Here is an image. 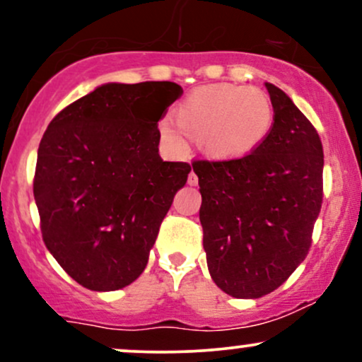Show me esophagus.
I'll return each instance as SVG.
<instances>
[{
  "mask_svg": "<svg viewBox=\"0 0 362 362\" xmlns=\"http://www.w3.org/2000/svg\"><path fill=\"white\" fill-rule=\"evenodd\" d=\"M187 180H189V184H190V185H197L199 178H197V175H195V172H194V170H192V172L189 173V178H187Z\"/></svg>",
  "mask_w": 362,
  "mask_h": 362,
  "instance_id": "obj_1",
  "label": "esophagus"
}]
</instances>
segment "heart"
<instances>
[{"mask_svg":"<svg viewBox=\"0 0 362 362\" xmlns=\"http://www.w3.org/2000/svg\"><path fill=\"white\" fill-rule=\"evenodd\" d=\"M274 126V105L265 91L253 86H201L178 103L177 119L165 115L158 122L161 139L177 153L189 149V136L218 160L250 155L264 144Z\"/></svg>","mask_w":362,"mask_h":362,"instance_id":"b5f03b06","label":"heart"}]
</instances>
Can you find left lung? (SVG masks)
<instances>
[{"label": "left lung", "mask_w": 362, "mask_h": 362, "mask_svg": "<svg viewBox=\"0 0 362 362\" xmlns=\"http://www.w3.org/2000/svg\"><path fill=\"white\" fill-rule=\"evenodd\" d=\"M274 126L264 144L235 160H195L207 267L233 298L272 293L308 255L323 201L317 129L272 83Z\"/></svg>", "instance_id": "1"}]
</instances>
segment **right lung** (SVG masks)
Listing matches in <instances>:
<instances>
[{
	"label": "right lung",
	"mask_w": 362,
	"mask_h": 362,
	"mask_svg": "<svg viewBox=\"0 0 362 362\" xmlns=\"http://www.w3.org/2000/svg\"><path fill=\"white\" fill-rule=\"evenodd\" d=\"M172 81L107 83L69 103L40 139L34 197L47 250L78 284L115 291L148 264L190 168L158 155Z\"/></svg>",
	"instance_id": "add662e5"
}]
</instances>
